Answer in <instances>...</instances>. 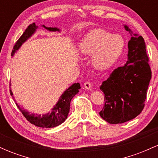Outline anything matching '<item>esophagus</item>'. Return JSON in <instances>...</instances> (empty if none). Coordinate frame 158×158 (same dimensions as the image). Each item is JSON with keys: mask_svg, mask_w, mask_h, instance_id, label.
I'll return each mask as SVG.
<instances>
[{"mask_svg": "<svg viewBox=\"0 0 158 158\" xmlns=\"http://www.w3.org/2000/svg\"><path fill=\"white\" fill-rule=\"evenodd\" d=\"M84 87L85 89L87 90H90L91 88V83L90 81H85L84 83Z\"/></svg>", "mask_w": 158, "mask_h": 158, "instance_id": "obj_1", "label": "esophagus"}]
</instances>
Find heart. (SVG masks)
I'll list each match as a JSON object with an SVG mask.
<instances>
[{
  "label": "heart",
  "instance_id": "b5f03b06",
  "mask_svg": "<svg viewBox=\"0 0 158 158\" xmlns=\"http://www.w3.org/2000/svg\"><path fill=\"white\" fill-rule=\"evenodd\" d=\"M125 48V40L120 35H113L104 30L88 33L79 44L82 56H91V63L98 70H106L119 59Z\"/></svg>",
  "mask_w": 158,
  "mask_h": 158
}]
</instances>
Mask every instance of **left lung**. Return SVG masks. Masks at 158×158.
I'll return each mask as SVG.
<instances>
[{"label": "left lung", "mask_w": 158, "mask_h": 158, "mask_svg": "<svg viewBox=\"0 0 158 158\" xmlns=\"http://www.w3.org/2000/svg\"><path fill=\"white\" fill-rule=\"evenodd\" d=\"M124 27L131 35L128 61L115 69L99 88L105 94V105L99 115L110 124L129 121L142 112L152 78L144 39L133 34L128 26Z\"/></svg>", "instance_id": "left-lung-1"}]
</instances>
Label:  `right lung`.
<instances>
[{
  "mask_svg": "<svg viewBox=\"0 0 158 158\" xmlns=\"http://www.w3.org/2000/svg\"><path fill=\"white\" fill-rule=\"evenodd\" d=\"M42 27L49 31L60 32V30L57 27H47L44 25H43ZM37 29L38 26H36L35 23L27 27L23 35L15 43L13 50L12 52V56H14L15 52L21 48V45L35 33ZM80 88L81 87L79 83H74L71 86L69 87L68 89L61 94L59 101L55 105V106L52 108V111L50 113L49 112L46 114H43L42 116L35 114H30V112L23 109V108L20 107L17 104V102H16V105L23 115L25 117V118L30 123L35 125V126L41 127V128H54V127L59 126L61 123H64L65 119L68 118V113L70 111V101L74 96L78 94ZM10 94L12 96L13 95L11 90Z\"/></svg>",
  "mask_w": 158,
  "mask_h": 158,
  "instance_id": "right-lung-1",
  "label": "right lung"
}]
</instances>
